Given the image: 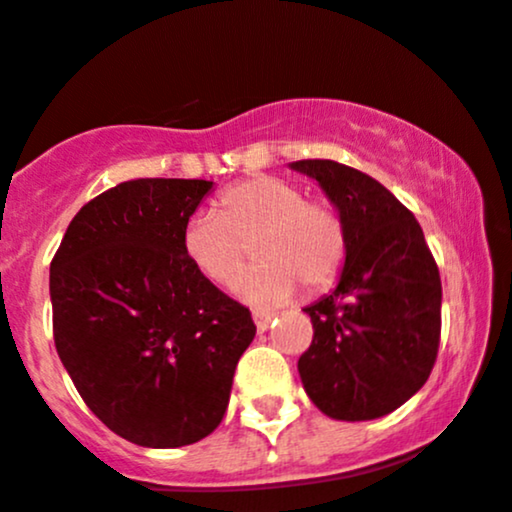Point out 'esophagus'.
I'll return each mask as SVG.
<instances>
[{"label": "esophagus", "instance_id": "obj_1", "mask_svg": "<svg viewBox=\"0 0 512 512\" xmlns=\"http://www.w3.org/2000/svg\"><path fill=\"white\" fill-rule=\"evenodd\" d=\"M273 317H275V314H271V312H254V324H256L258 333L268 331V326H271Z\"/></svg>", "mask_w": 512, "mask_h": 512}]
</instances>
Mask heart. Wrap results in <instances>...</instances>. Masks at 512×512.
<instances>
[{
    "mask_svg": "<svg viewBox=\"0 0 512 512\" xmlns=\"http://www.w3.org/2000/svg\"><path fill=\"white\" fill-rule=\"evenodd\" d=\"M215 215L188 217L181 251L191 268L215 287H232L249 261L258 266L241 280L239 297L254 307H275L297 287L331 285L346 258V227L324 200H307L297 183L254 176L229 186L215 200Z\"/></svg>",
    "mask_w": 512,
    "mask_h": 512,
    "instance_id": "obj_1",
    "label": "heart"
}]
</instances>
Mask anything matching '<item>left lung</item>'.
Returning a JSON list of instances; mask_svg holds the SVG:
<instances>
[{"label":"left lung","instance_id":"obj_1","mask_svg":"<svg viewBox=\"0 0 512 512\" xmlns=\"http://www.w3.org/2000/svg\"><path fill=\"white\" fill-rule=\"evenodd\" d=\"M341 215L346 261L333 292L304 312V392L336 421H372L428 380L440 343L442 285L423 229L380 181L331 159L292 162Z\"/></svg>","mask_w":512,"mask_h":512}]
</instances>
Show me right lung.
Masks as SVG:
<instances>
[{"mask_svg":"<svg viewBox=\"0 0 512 512\" xmlns=\"http://www.w3.org/2000/svg\"><path fill=\"white\" fill-rule=\"evenodd\" d=\"M215 183L132 179L74 215L50 263L55 348L120 438L183 447L220 426L251 312L193 271L181 232Z\"/></svg>","mask_w":512,"mask_h":512,"instance_id":"1","label":"right lung"}]
</instances>
